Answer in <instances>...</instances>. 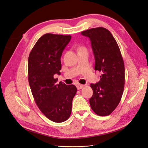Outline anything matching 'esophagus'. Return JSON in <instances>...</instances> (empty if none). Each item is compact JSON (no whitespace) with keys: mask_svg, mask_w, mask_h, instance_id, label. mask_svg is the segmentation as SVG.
Masks as SVG:
<instances>
[{"mask_svg":"<svg viewBox=\"0 0 148 148\" xmlns=\"http://www.w3.org/2000/svg\"><path fill=\"white\" fill-rule=\"evenodd\" d=\"M84 86V85H81V84H77L76 85V88L77 90H80V89H82L83 87Z\"/></svg>","mask_w":148,"mask_h":148,"instance_id":"1","label":"esophagus"}]
</instances>
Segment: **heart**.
<instances>
[{"label":"heart","instance_id":"heart-1","mask_svg":"<svg viewBox=\"0 0 148 148\" xmlns=\"http://www.w3.org/2000/svg\"><path fill=\"white\" fill-rule=\"evenodd\" d=\"M85 49L84 47H80L79 48V50H82V49Z\"/></svg>","mask_w":148,"mask_h":148}]
</instances>
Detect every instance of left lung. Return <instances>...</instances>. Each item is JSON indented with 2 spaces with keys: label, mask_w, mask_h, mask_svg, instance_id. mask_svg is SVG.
<instances>
[{
  "label": "left lung",
  "mask_w": 148,
  "mask_h": 148,
  "mask_svg": "<svg viewBox=\"0 0 148 148\" xmlns=\"http://www.w3.org/2000/svg\"><path fill=\"white\" fill-rule=\"evenodd\" d=\"M90 41L95 58V71L101 73L100 81L91 84L92 110L99 116L110 115L118 106L124 91L125 68L118 43L111 33L103 27L81 32Z\"/></svg>",
  "instance_id": "obj_1"
}]
</instances>
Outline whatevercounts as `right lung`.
Masks as SVG:
<instances>
[{"label":"right lung","instance_id":"add662e5","mask_svg":"<svg viewBox=\"0 0 148 148\" xmlns=\"http://www.w3.org/2000/svg\"><path fill=\"white\" fill-rule=\"evenodd\" d=\"M71 35L47 33L32 49L28 60V77L37 106L47 118L63 123L71 114L72 100L76 93L74 85L57 84L55 74L60 75L61 57L71 39Z\"/></svg>","mask_w":148,"mask_h":148}]
</instances>
